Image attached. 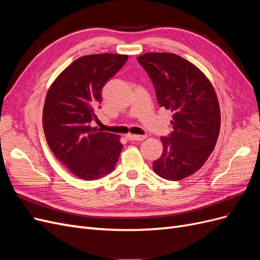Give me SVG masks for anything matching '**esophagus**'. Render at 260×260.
Listing matches in <instances>:
<instances>
[{"instance_id": "esophagus-1", "label": "esophagus", "mask_w": 260, "mask_h": 260, "mask_svg": "<svg viewBox=\"0 0 260 260\" xmlns=\"http://www.w3.org/2000/svg\"><path fill=\"white\" fill-rule=\"evenodd\" d=\"M127 138L129 141H143L146 139V136H136V135H127Z\"/></svg>"}]
</instances>
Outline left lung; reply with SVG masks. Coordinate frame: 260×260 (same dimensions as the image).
Instances as JSON below:
<instances>
[{"label": "left lung", "instance_id": "8db88e82", "mask_svg": "<svg viewBox=\"0 0 260 260\" xmlns=\"http://www.w3.org/2000/svg\"><path fill=\"white\" fill-rule=\"evenodd\" d=\"M138 61L151 78L159 106L174 114V131L160 138L164 152L153 169L162 179H184L198 171L215 148L220 130L216 92L206 76L179 55L147 53Z\"/></svg>", "mask_w": 260, "mask_h": 260}]
</instances>
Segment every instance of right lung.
Returning a JSON list of instances; mask_svg holds the SVG:
<instances>
[{
  "label": "right lung",
  "instance_id": "right-lung-1",
  "mask_svg": "<svg viewBox=\"0 0 260 260\" xmlns=\"http://www.w3.org/2000/svg\"><path fill=\"white\" fill-rule=\"evenodd\" d=\"M128 56L94 54L75 60L53 82L43 108V129L55 157L83 180H98L115 169L122 144L119 137L91 127L98 120L105 83Z\"/></svg>",
  "mask_w": 260,
  "mask_h": 260
}]
</instances>
